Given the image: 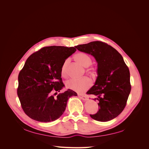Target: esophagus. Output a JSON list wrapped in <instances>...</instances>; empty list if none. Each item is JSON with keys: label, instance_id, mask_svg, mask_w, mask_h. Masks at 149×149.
<instances>
[{"label": "esophagus", "instance_id": "esophagus-1", "mask_svg": "<svg viewBox=\"0 0 149 149\" xmlns=\"http://www.w3.org/2000/svg\"><path fill=\"white\" fill-rule=\"evenodd\" d=\"M78 96H79V97L83 100H88V98L87 97L84 95H81V94H78Z\"/></svg>", "mask_w": 149, "mask_h": 149}]
</instances>
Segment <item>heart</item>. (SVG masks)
<instances>
[{"mask_svg": "<svg viewBox=\"0 0 149 149\" xmlns=\"http://www.w3.org/2000/svg\"><path fill=\"white\" fill-rule=\"evenodd\" d=\"M74 60L78 64L83 68H87L92 63V58L89 54L80 52L77 53L74 56ZM69 60H66L62 65L61 68V74L62 76L67 75V67L69 64ZM87 72L91 75H94V71L91 68L87 69ZM92 86V81L88 77H83L80 80H70L66 83V86L68 89L72 90L77 92H83L85 90L89 89Z\"/></svg>", "mask_w": 149, "mask_h": 149, "instance_id": "b5f03b06", "label": "heart"}]
</instances>
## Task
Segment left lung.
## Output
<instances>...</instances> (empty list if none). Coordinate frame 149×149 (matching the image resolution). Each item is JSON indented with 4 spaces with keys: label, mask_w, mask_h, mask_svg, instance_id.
Segmentation results:
<instances>
[{
    "label": "left lung",
    "mask_w": 149,
    "mask_h": 149,
    "mask_svg": "<svg viewBox=\"0 0 149 149\" xmlns=\"http://www.w3.org/2000/svg\"><path fill=\"white\" fill-rule=\"evenodd\" d=\"M81 52L92 55L97 63V78L87 92L96 96L98 111L91 117L106 122L118 116L126 107L131 91L130 72L121 55L108 44L92 42L75 46Z\"/></svg>",
    "instance_id": "left-lung-1"
}]
</instances>
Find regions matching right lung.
Segmentation results:
<instances>
[{
	"mask_svg": "<svg viewBox=\"0 0 149 149\" xmlns=\"http://www.w3.org/2000/svg\"><path fill=\"white\" fill-rule=\"evenodd\" d=\"M76 50L74 47L47 46L28 58L19 74L17 95L29 118L45 123L56 120L64 113L68 99L77 95L68 89L54 97L65 86L62 65ZM53 92H56L54 95Z\"/></svg>",
	"mask_w": 149,
	"mask_h": 149,
	"instance_id": "right-lung-1",
	"label": "right lung"
}]
</instances>
